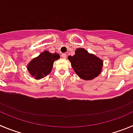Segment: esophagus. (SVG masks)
I'll list each match as a JSON object with an SVG mask.
<instances>
[{"instance_id": "esophagus-1", "label": "esophagus", "mask_w": 133, "mask_h": 133, "mask_svg": "<svg viewBox=\"0 0 133 133\" xmlns=\"http://www.w3.org/2000/svg\"><path fill=\"white\" fill-rule=\"evenodd\" d=\"M61 57H62V58H66V54H61Z\"/></svg>"}]
</instances>
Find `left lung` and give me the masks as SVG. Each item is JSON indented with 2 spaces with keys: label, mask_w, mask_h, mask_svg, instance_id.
I'll list each match as a JSON object with an SVG mask.
<instances>
[{
  "label": "left lung",
  "mask_w": 133,
  "mask_h": 133,
  "mask_svg": "<svg viewBox=\"0 0 133 133\" xmlns=\"http://www.w3.org/2000/svg\"><path fill=\"white\" fill-rule=\"evenodd\" d=\"M68 59L76 74L84 80H92L101 73L103 61L84 48H77L75 55Z\"/></svg>",
  "instance_id": "obj_1"
}]
</instances>
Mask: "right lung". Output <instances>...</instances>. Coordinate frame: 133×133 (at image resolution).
<instances>
[{
    "mask_svg": "<svg viewBox=\"0 0 133 133\" xmlns=\"http://www.w3.org/2000/svg\"><path fill=\"white\" fill-rule=\"evenodd\" d=\"M59 58L60 55L56 52L51 54L48 51H44L28 63L27 69L32 77L36 79H40L50 73L54 62Z\"/></svg>",
    "mask_w": 133,
    "mask_h": 133,
    "instance_id": "1",
    "label": "right lung"
}]
</instances>
